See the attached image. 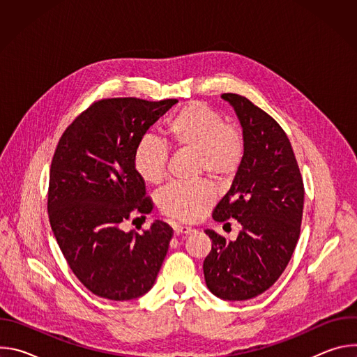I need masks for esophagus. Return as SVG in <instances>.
I'll return each mask as SVG.
<instances>
[{
	"label": "esophagus",
	"mask_w": 357,
	"mask_h": 357,
	"mask_svg": "<svg viewBox=\"0 0 357 357\" xmlns=\"http://www.w3.org/2000/svg\"><path fill=\"white\" fill-rule=\"evenodd\" d=\"M174 230H175V234H176V236L190 234V233H193V231H195V229H193V227H189V226H181V225H176V226L174 227Z\"/></svg>",
	"instance_id": "1"
}]
</instances>
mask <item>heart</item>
<instances>
[{"instance_id":"obj_1","label":"heart","mask_w":357,"mask_h":357,"mask_svg":"<svg viewBox=\"0 0 357 357\" xmlns=\"http://www.w3.org/2000/svg\"><path fill=\"white\" fill-rule=\"evenodd\" d=\"M164 135L171 148L192 152L197 175L206 174L216 183L231 181L243 164V130L237 124L223 121V116L203 101H190L174 113L165 123ZM167 164L165 144L152 138H142L137 144L134 168L144 182L162 183L167 178ZM212 199L213 192L205 182L169 185L160 193L158 206L169 218L193 222L206 212Z\"/></svg>"}]
</instances>
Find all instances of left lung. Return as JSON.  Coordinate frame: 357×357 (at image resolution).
I'll return each instance as SVG.
<instances>
[{"instance_id": "obj_1", "label": "left lung", "mask_w": 357, "mask_h": 357, "mask_svg": "<svg viewBox=\"0 0 357 357\" xmlns=\"http://www.w3.org/2000/svg\"><path fill=\"white\" fill-rule=\"evenodd\" d=\"M222 97L240 120L245 154L212 216L216 222L236 219L241 231L229 241L215 230H205L212 250L203 273L216 296L245 301L267 291L291 260L301 233L303 182L281 126L240 94Z\"/></svg>"}]
</instances>
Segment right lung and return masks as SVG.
Segmentation results:
<instances>
[{"mask_svg": "<svg viewBox=\"0 0 357 357\" xmlns=\"http://www.w3.org/2000/svg\"><path fill=\"white\" fill-rule=\"evenodd\" d=\"M176 103L137 97L101 98L62 134L52 158L47 215L70 270L94 295L128 301L155 282L172 227L157 220L142 233L124 231L132 212L154 209L134 168L146 130Z\"/></svg>", "mask_w": 357, "mask_h": 357, "instance_id": "obj_1", "label": "right lung"}]
</instances>
